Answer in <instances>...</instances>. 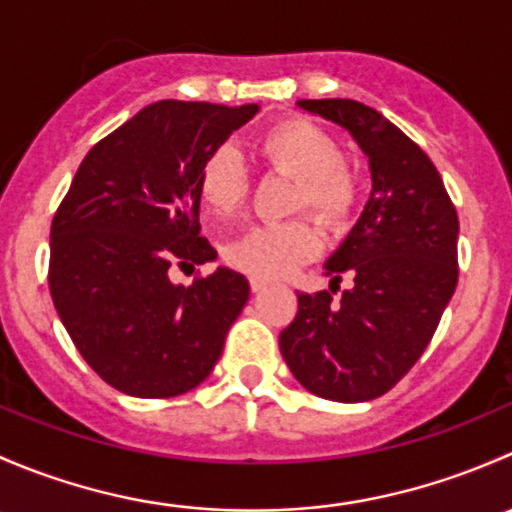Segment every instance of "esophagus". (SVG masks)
Wrapping results in <instances>:
<instances>
[{
	"instance_id": "1",
	"label": "esophagus",
	"mask_w": 512,
	"mask_h": 512,
	"mask_svg": "<svg viewBox=\"0 0 512 512\" xmlns=\"http://www.w3.org/2000/svg\"><path fill=\"white\" fill-rule=\"evenodd\" d=\"M250 289L252 292H262V289H267V282L260 280V277H250Z\"/></svg>"
}]
</instances>
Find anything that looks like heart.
Returning <instances> with one entry per match:
<instances>
[{"label": "heart", "mask_w": 512, "mask_h": 512, "mask_svg": "<svg viewBox=\"0 0 512 512\" xmlns=\"http://www.w3.org/2000/svg\"><path fill=\"white\" fill-rule=\"evenodd\" d=\"M255 151L267 168L297 180L292 210H312L324 225L339 227L354 213L359 180L342 163L334 136L307 118H287L255 138ZM198 195L213 220H230L247 198V170L240 153L220 146L203 160ZM322 232L312 220L255 225L225 247V260L235 270L260 280H280L294 267L322 252Z\"/></svg>", "instance_id": "heart-1"}]
</instances>
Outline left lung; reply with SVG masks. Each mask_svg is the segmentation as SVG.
<instances>
[{"mask_svg":"<svg viewBox=\"0 0 512 512\" xmlns=\"http://www.w3.org/2000/svg\"><path fill=\"white\" fill-rule=\"evenodd\" d=\"M337 123L369 158L371 195L359 220L327 260L332 292L297 294L280 352L294 379L329 401L356 404L386 394L431 342L458 285V215L431 158L352 98L297 101Z\"/></svg>","mask_w":512,"mask_h":512,"instance_id":"left-lung-1","label":"left lung"}]
</instances>
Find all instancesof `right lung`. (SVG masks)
<instances>
[{
	"label": "right lung",
	"instance_id": "add662e5",
	"mask_svg": "<svg viewBox=\"0 0 512 512\" xmlns=\"http://www.w3.org/2000/svg\"><path fill=\"white\" fill-rule=\"evenodd\" d=\"M257 103L158 101L98 141L51 223L49 289L86 364L113 389L170 399L205 381L250 297L218 267L175 285L170 267L218 260L200 237L203 160Z\"/></svg>",
	"mask_w": 512,
	"mask_h": 512
}]
</instances>
